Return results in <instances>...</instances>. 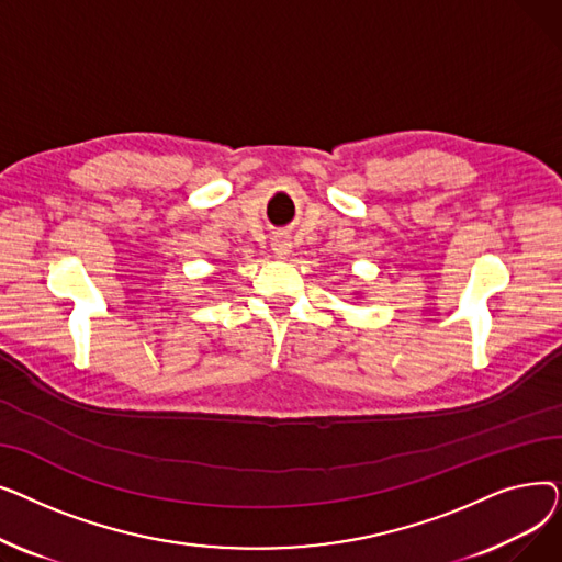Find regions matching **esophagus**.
Here are the masks:
<instances>
[{"instance_id": "34e87169", "label": "esophagus", "mask_w": 562, "mask_h": 562, "mask_svg": "<svg viewBox=\"0 0 562 562\" xmlns=\"http://www.w3.org/2000/svg\"><path fill=\"white\" fill-rule=\"evenodd\" d=\"M271 248H273V252H276L278 257H286V255L291 252L289 236H286V234H276L273 241H271Z\"/></svg>"}]
</instances>
